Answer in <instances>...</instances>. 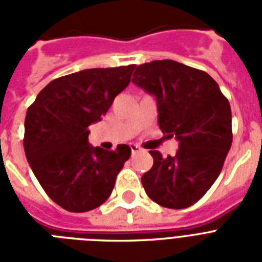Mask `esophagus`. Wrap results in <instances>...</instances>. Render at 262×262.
Here are the masks:
<instances>
[{"instance_id": "obj_1", "label": "esophagus", "mask_w": 262, "mask_h": 262, "mask_svg": "<svg viewBox=\"0 0 262 262\" xmlns=\"http://www.w3.org/2000/svg\"><path fill=\"white\" fill-rule=\"evenodd\" d=\"M130 149H132V154H136V152L141 151V148H140L137 144H130Z\"/></svg>"}]
</instances>
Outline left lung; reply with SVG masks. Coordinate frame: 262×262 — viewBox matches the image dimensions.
<instances>
[{
    "label": "left lung",
    "mask_w": 262,
    "mask_h": 262,
    "mask_svg": "<svg viewBox=\"0 0 262 262\" xmlns=\"http://www.w3.org/2000/svg\"><path fill=\"white\" fill-rule=\"evenodd\" d=\"M132 83L155 98L158 125L178 141L174 156L149 151L145 193L162 207H190L217 179L231 148L230 103L208 73L171 59L139 65Z\"/></svg>",
    "instance_id": "1"
}]
</instances>
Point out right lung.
Listing matches in <instances>:
<instances>
[{
	"label": "right lung",
	"instance_id": "add662e5",
	"mask_svg": "<svg viewBox=\"0 0 262 262\" xmlns=\"http://www.w3.org/2000/svg\"><path fill=\"white\" fill-rule=\"evenodd\" d=\"M135 65L84 69L53 80L28 107L24 151L47 195L69 212L100 207L132 149L92 147L88 126L99 122L130 83Z\"/></svg>",
	"mask_w": 262,
	"mask_h": 262
}]
</instances>
